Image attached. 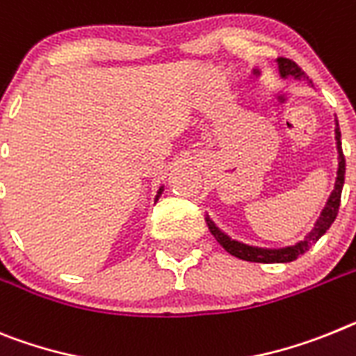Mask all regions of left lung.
Returning a JSON list of instances; mask_svg holds the SVG:
<instances>
[{
  "label": "left lung",
  "instance_id": "1",
  "mask_svg": "<svg viewBox=\"0 0 356 356\" xmlns=\"http://www.w3.org/2000/svg\"><path fill=\"white\" fill-rule=\"evenodd\" d=\"M279 75L282 79H296V81H306V83L312 84L306 74L299 66L290 59H284V57H279L277 60ZM335 140H337V154H339V167H337V178H335V187L331 191L330 198H327L326 205H324L323 212L315 221L314 229L309 230L305 236V239L297 241L296 245H290V247H281V248H265V247H254V245H247V243H241L238 239H232L229 234H225L223 230L214 223V221L209 218V214L205 216V221L209 225V230L216 238V241L220 243L225 250L232 254L234 257H239L243 261H250V263H290V261H296L300 254L308 252V248L312 245L323 238L324 234L327 232L333 221H335L337 214H339L340 207V194H342V187H344V175H346V160L344 154H342V142H340V127L339 120L335 117Z\"/></svg>",
  "mask_w": 356,
  "mask_h": 356
}]
</instances>
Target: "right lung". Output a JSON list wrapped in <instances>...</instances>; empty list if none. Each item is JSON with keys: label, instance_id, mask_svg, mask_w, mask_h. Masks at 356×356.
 <instances>
[{"label": "right lung", "instance_id": "right-lung-1", "mask_svg": "<svg viewBox=\"0 0 356 356\" xmlns=\"http://www.w3.org/2000/svg\"><path fill=\"white\" fill-rule=\"evenodd\" d=\"M162 193H163V185H162V187H160V189L156 191V196H154V202H158V198L162 196Z\"/></svg>", "mask_w": 356, "mask_h": 356}]
</instances>
